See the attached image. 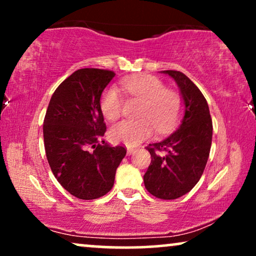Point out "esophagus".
Listing matches in <instances>:
<instances>
[{"instance_id": "34e87169", "label": "esophagus", "mask_w": 256, "mask_h": 256, "mask_svg": "<svg viewBox=\"0 0 256 256\" xmlns=\"http://www.w3.org/2000/svg\"><path fill=\"white\" fill-rule=\"evenodd\" d=\"M135 152V148H132V146H128L127 148V152H128V155H132V152Z\"/></svg>"}]
</instances>
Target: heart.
<instances>
[{
  "instance_id": "heart-1",
  "label": "heart",
  "mask_w": 256,
  "mask_h": 256,
  "mask_svg": "<svg viewBox=\"0 0 256 256\" xmlns=\"http://www.w3.org/2000/svg\"><path fill=\"white\" fill-rule=\"evenodd\" d=\"M121 88L129 99L141 100L138 120H124L113 126L110 138L113 142L135 146L148 138L156 127L160 132L170 130L177 124L183 110V99L176 90L166 87L162 80L150 74L126 78ZM124 99L115 87L104 90L100 98V110L110 121L118 120Z\"/></svg>"
}]
</instances>
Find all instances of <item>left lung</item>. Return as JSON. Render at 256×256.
<instances>
[{
    "instance_id": "1",
    "label": "left lung",
    "mask_w": 256,
    "mask_h": 256,
    "mask_svg": "<svg viewBox=\"0 0 256 256\" xmlns=\"http://www.w3.org/2000/svg\"><path fill=\"white\" fill-rule=\"evenodd\" d=\"M174 79L184 100V116L178 129L146 146L152 162L143 176L144 186L156 198L177 199L200 180L212 143V118L200 90L180 71H163Z\"/></svg>"
}]
</instances>
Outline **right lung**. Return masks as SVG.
Instances as JSON below:
<instances>
[{
	"mask_svg": "<svg viewBox=\"0 0 256 256\" xmlns=\"http://www.w3.org/2000/svg\"><path fill=\"white\" fill-rule=\"evenodd\" d=\"M115 73L80 68L52 94L44 118L45 154L52 174L79 199H96L110 191L124 146L102 140L106 124L100 98Z\"/></svg>",
	"mask_w": 256,
	"mask_h": 256,
	"instance_id": "1",
	"label": "right lung"
}]
</instances>
